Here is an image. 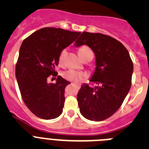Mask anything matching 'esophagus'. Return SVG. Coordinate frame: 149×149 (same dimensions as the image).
Segmentation results:
<instances>
[{
    "mask_svg": "<svg viewBox=\"0 0 149 149\" xmlns=\"http://www.w3.org/2000/svg\"><path fill=\"white\" fill-rule=\"evenodd\" d=\"M76 86H77V89H79V88H80V86H79V85H76Z\"/></svg>",
    "mask_w": 149,
    "mask_h": 149,
    "instance_id": "34e87169",
    "label": "esophagus"
}]
</instances>
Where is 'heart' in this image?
Masks as SVG:
<instances>
[{"label": "heart", "mask_w": 149, "mask_h": 149, "mask_svg": "<svg viewBox=\"0 0 149 149\" xmlns=\"http://www.w3.org/2000/svg\"><path fill=\"white\" fill-rule=\"evenodd\" d=\"M78 54L80 55V56L81 57V59H83L84 56H86L88 54H93L92 50L87 47V46H83L81 47L78 51ZM67 55V49H63L62 50L60 54V56H59V62H60V64L63 65V63H64V60H65V56ZM63 77L65 79H66L67 81H72V82L77 83L81 81L83 79V74L81 72H77L75 70H67L65 72H63L62 74Z\"/></svg>", "instance_id": "obj_1"}]
</instances>
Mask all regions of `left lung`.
I'll return each mask as SVG.
<instances>
[{"mask_svg":"<svg viewBox=\"0 0 149 149\" xmlns=\"http://www.w3.org/2000/svg\"><path fill=\"white\" fill-rule=\"evenodd\" d=\"M83 45L96 56L95 71L90 79L96 86H81L77 95L80 112L89 120L103 121L123 103L131 86L134 65L125 47L110 36L83 32L74 46Z\"/></svg>","mask_w":149,"mask_h":149,"instance_id":"left-lung-1","label":"left lung"}]
</instances>
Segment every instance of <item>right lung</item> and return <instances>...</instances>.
<instances>
[{
    "mask_svg": "<svg viewBox=\"0 0 149 149\" xmlns=\"http://www.w3.org/2000/svg\"><path fill=\"white\" fill-rule=\"evenodd\" d=\"M81 34L61 28L44 27L23 41L15 65V76L22 98L29 110L40 119H52L63 113L65 87L70 82L58 76L55 84L62 50ZM56 78V77H55Z\"/></svg>",
    "mask_w": 149,
    "mask_h": 149,
    "instance_id": "right-lung-1",
    "label": "right lung"
}]
</instances>
